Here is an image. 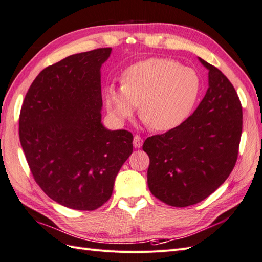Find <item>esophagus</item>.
Returning a JSON list of instances; mask_svg holds the SVG:
<instances>
[{"label": "esophagus", "instance_id": "obj_1", "mask_svg": "<svg viewBox=\"0 0 262 262\" xmlns=\"http://www.w3.org/2000/svg\"><path fill=\"white\" fill-rule=\"evenodd\" d=\"M142 143H143V139L140 136H135V138H133V145H135V148L137 149L141 148Z\"/></svg>", "mask_w": 262, "mask_h": 262}]
</instances>
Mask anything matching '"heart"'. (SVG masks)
Returning <instances> with one entry per match:
<instances>
[{"mask_svg": "<svg viewBox=\"0 0 262 262\" xmlns=\"http://www.w3.org/2000/svg\"><path fill=\"white\" fill-rule=\"evenodd\" d=\"M201 90L195 70L162 57H150L127 68L122 85L105 88L106 109L123 122L137 105L144 122L155 131H169L190 116Z\"/></svg>", "mask_w": 262, "mask_h": 262, "instance_id": "obj_1", "label": "heart"}]
</instances>
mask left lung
<instances>
[{
  "label": "left lung",
  "mask_w": 262,
  "mask_h": 262,
  "mask_svg": "<svg viewBox=\"0 0 262 262\" xmlns=\"http://www.w3.org/2000/svg\"><path fill=\"white\" fill-rule=\"evenodd\" d=\"M209 70V88L193 114L163 135L146 138L148 186L165 205L184 208L213 193L238 159L242 106L231 82L219 69Z\"/></svg>",
  "instance_id": "8db88e82"
}]
</instances>
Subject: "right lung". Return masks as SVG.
Wrapping results in <instances>:
<instances>
[{
	"mask_svg": "<svg viewBox=\"0 0 262 262\" xmlns=\"http://www.w3.org/2000/svg\"><path fill=\"white\" fill-rule=\"evenodd\" d=\"M111 51L73 54L42 70L21 107L18 136L31 173L44 193L70 209L103 206L133 150L130 131L101 123L100 68Z\"/></svg>",
	"mask_w": 262,
	"mask_h": 262,
	"instance_id": "obj_1",
	"label": "right lung"
}]
</instances>
